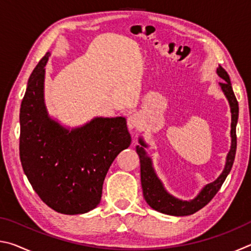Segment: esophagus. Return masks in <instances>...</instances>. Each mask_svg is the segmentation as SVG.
<instances>
[{
	"label": "esophagus",
	"instance_id": "esophagus-1",
	"mask_svg": "<svg viewBox=\"0 0 251 251\" xmlns=\"http://www.w3.org/2000/svg\"><path fill=\"white\" fill-rule=\"evenodd\" d=\"M141 123H142L141 116H139L137 113L131 114V115H129L128 118H127V126H128V128L130 130L138 128L139 125H141Z\"/></svg>",
	"mask_w": 251,
	"mask_h": 251
}]
</instances>
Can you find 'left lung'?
<instances>
[{
	"label": "left lung",
	"instance_id": "1",
	"mask_svg": "<svg viewBox=\"0 0 251 251\" xmlns=\"http://www.w3.org/2000/svg\"><path fill=\"white\" fill-rule=\"evenodd\" d=\"M217 74L224 79V82L219 83L220 87L224 92L225 96L227 97L230 105L231 112V129H230V137H231V146L229 151L226 165L223 173L215 181L207 184L201 192L199 193L196 197L192 201H181L174 197L173 195L169 194L163 185V182L157 177L155 169L152 167V163L150 156H147L145 148L147 144L144 142V139L139 138V144L141 146H136V151L139 156V161H141V180L143 187V195L145 198L146 202L150 205L152 209L159 212L172 216H188L195 214V212L201 209L209 202L216 194L218 193L220 187L224 184L225 179L228 176L229 172L231 171L233 160H235L236 148H237V136H236V126L238 122V113H239V107H238V101L235 94H233L230 78L226 71L219 65L217 69Z\"/></svg>",
	"mask_w": 251,
	"mask_h": 251
}]
</instances>
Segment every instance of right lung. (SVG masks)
I'll return each instance as SVG.
<instances>
[{"label": "right lung", "instance_id": "1", "mask_svg": "<svg viewBox=\"0 0 251 251\" xmlns=\"http://www.w3.org/2000/svg\"><path fill=\"white\" fill-rule=\"evenodd\" d=\"M50 55L32 72L21 104L20 158L46 205L61 214H85L100 203L106 174L131 138L124 117H95L71 130L50 117L44 101Z\"/></svg>", "mask_w": 251, "mask_h": 251}]
</instances>
